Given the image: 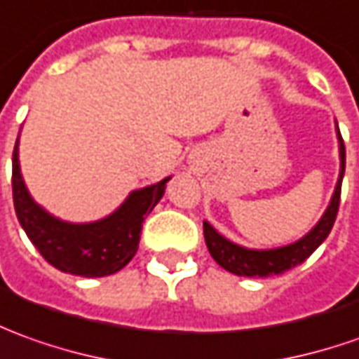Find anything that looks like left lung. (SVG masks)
<instances>
[{
  "instance_id": "8db88e82",
  "label": "left lung",
  "mask_w": 359,
  "mask_h": 359,
  "mask_svg": "<svg viewBox=\"0 0 359 359\" xmlns=\"http://www.w3.org/2000/svg\"><path fill=\"white\" fill-rule=\"evenodd\" d=\"M338 139H340V179H338V184H336V190H334L330 206L326 208L324 216L313 230L309 231L302 240H299L297 243H291L287 248L253 251L240 248V245L231 243L226 238H222L208 222H204V240H206L210 255L216 259L218 265H222L226 271L233 273V275H241V277H269V275H281V273L289 271L292 267L301 265L306 257L313 255V251L328 238L334 222H336V216H338L344 170H346V147H344L340 129H338Z\"/></svg>"
}]
</instances>
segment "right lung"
Masks as SVG:
<instances>
[{
    "label": "right lung",
    "instance_id": "1",
    "mask_svg": "<svg viewBox=\"0 0 359 359\" xmlns=\"http://www.w3.org/2000/svg\"><path fill=\"white\" fill-rule=\"evenodd\" d=\"M167 180L131 192L121 208L94 224H67L29 196L19 172L17 143L13 149V206L19 224L39 253L58 271L80 277H106L123 269L137 253L141 228L147 214L165 194Z\"/></svg>",
    "mask_w": 359,
    "mask_h": 359
}]
</instances>
